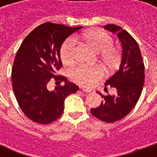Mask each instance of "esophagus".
Masks as SVG:
<instances>
[{"instance_id":"1","label":"esophagus","mask_w":157,"mask_h":157,"mask_svg":"<svg viewBox=\"0 0 157 157\" xmlns=\"http://www.w3.org/2000/svg\"><path fill=\"white\" fill-rule=\"evenodd\" d=\"M81 90L86 92V93H91L92 92V90L90 89H86V88H81Z\"/></svg>"}]
</instances>
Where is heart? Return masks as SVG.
Segmentation results:
<instances>
[{"mask_svg":"<svg viewBox=\"0 0 157 157\" xmlns=\"http://www.w3.org/2000/svg\"><path fill=\"white\" fill-rule=\"evenodd\" d=\"M82 37L96 51L101 52V57L106 63L113 65L117 63L118 53L113 45V39L106 32L100 30L90 31L82 34ZM76 40L69 38L62 45L60 56L65 64L72 63L76 59ZM104 71L100 67H90L79 65L70 71V76L76 83L85 86H93L96 81L103 77Z\"/></svg>","mask_w":157,"mask_h":157,"instance_id":"b5f03b06","label":"heart"}]
</instances>
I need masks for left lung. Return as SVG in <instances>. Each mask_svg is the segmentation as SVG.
Segmentation results:
<instances>
[{
	"instance_id": "1",
	"label": "left lung",
	"mask_w": 157,
	"mask_h": 157,
	"mask_svg": "<svg viewBox=\"0 0 157 157\" xmlns=\"http://www.w3.org/2000/svg\"><path fill=\"white\" fill-rule=\"evenodd\" d=\"M104 28L117 33L122 45L120 69L105 83V89L114 87L117 93L112 96L100 94L103 102L90 112L102 121L112 123L123 119L138 103L145 79L144 63L138 43L128 32L115 24H107Z\"/></svg>"
}]
</instances>
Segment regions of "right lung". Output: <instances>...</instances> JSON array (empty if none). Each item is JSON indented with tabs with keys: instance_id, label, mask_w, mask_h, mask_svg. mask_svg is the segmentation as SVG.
Instances as JSON below:
<instances>
[{
	"instance_id": "right-lung-1",
	"label": "right lung",
	"mask_w": 157,
	"mask_h": 157,
	"mask_svg": "<svg viewBox=\"0 0 157 157\" xmlns=\"http://www.w3.org/2000/svg\"><path fill=\"white\" fill-rule=\"evenodd\" d=\"M81 28L47 22L32 31L21 44L13 61L12 85L21 110L31 121L41 124L55 121L63 112L66 97L79 90L56 73L63 67L62 44ZM51 80L59 84L53 91L48 90Z\"/></svg>"
}]
</instances>
